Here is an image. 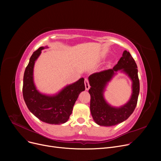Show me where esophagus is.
<instances>
[{"label":"esophagus","instance_id":"34e87169","mask_svg":"<svg viewBox=\"0 0 161 161\" xmlns=\"http://www.w3.org/2000/svg\"><path fill=\"white\" fill-rule=\"evenodd\" d=\"M84 83H85V86H86V89L87 91L90 89V85H89V80L86 78L85 79V81H84Z\"/></svg>","mask_w":161,"mask_h":161}]
</instances>
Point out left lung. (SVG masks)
Segmentation results:
<instances>
[{"label":"left lung","instance_id":"obj_1","mask_svg":"<svg viewBox=\"0 0 161 161\" xmlns=\"http://www.w3.org/2000/svg\"><path fill=\"white\" fill-rule=\"evenodd\" d=\"M137 65L130 53L125 50L123 56L112 69L94 73L89 76L91 88L90 110L95 122L100 126H110L126 120L137 104L140 81ZM118 71L127 75L132 81V94L128 102L120 107H112L107 103L103 93L108 83Z\"/></svg>","mask_w":161,"mask_h":161}]
</instances>
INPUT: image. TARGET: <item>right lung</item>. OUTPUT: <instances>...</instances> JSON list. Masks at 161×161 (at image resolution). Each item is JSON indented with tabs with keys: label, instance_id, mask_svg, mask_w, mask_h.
<instances>
[{
	"label": "right lung",
	"instance_id": "right-lung-1",
	"mask_svg": "<svg viewBox=\"0 0 161 161\" xmlns=\"http://www.w3.org/2000/svg\"><path fill=\"white\" fill-rule=\"evenodd\" d=\"M45 48L47 47H40L33 53L25 69L23 98L29 111L40 121L52 125L63 124L69 120L80 93L86 89L84 78L66 86L55 95L41 93L34 82L33 71L36 61Z\"/></svg>",
	"mask_w": 161,
	"mask_h": 161
}]
</instances>
